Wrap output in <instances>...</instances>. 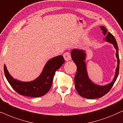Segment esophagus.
Returning <instances> with one entry per match:
<instances>
[{
    "mask_svg": "<svg viewBox=\"0 0 123 123\" xmlns=\"http://www.w3.org/2000/svg\"><path fill=\"white\" fill-rule=\"evenodd\" d=\"M63 56L65 61H69L71 59V55L69 53H65L63 54Z\"/></svg>",
    "mask_w": 123,
    "mask_h": 123,
    "instance_id": "34e87169",
    "label": "esophagus"
}]
</instances>
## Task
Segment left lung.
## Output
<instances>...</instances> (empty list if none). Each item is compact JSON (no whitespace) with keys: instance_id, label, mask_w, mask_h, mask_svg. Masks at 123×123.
<instances>
[{"instance_id":"1","label":"left lung","mask_w":123,"mask_h":123,"mask_svg":"<svg viewBox=\"0 0 123 123\" xmlns=\"http://www.w3.org/2000/svg\"><path fill=\"white\" fill-rule=\"evenodd\" d=\"M101 30L106 37L104 40L108 43H112L115 48L117 53L116 57L117 58V65L116 68L115 74L114 79L110 83L104 86H100L94 83L89 78L87 70L86 64L85 60L86 59L87 53L83 50L73 49L71 50L72 59L77 67V73L75 75L74 83L75 87L77 92L80 96L88 99H94L100 98L106 95L113 86L114 83L118 76L119 70V49L117 41L115 37L110 32H107V30L105 27L101 26Z\"/></svg>"}]
</instances>
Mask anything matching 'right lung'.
<instances>
[{
	"label": "right lung",
	"instance_id": "right-lung-1",
	"mask_svg": "<svg viewBox=\"0 0 123 123\" xmlns=\"http://www.w3.org/2000/svg\"><path fill=\"white\" fill-rule=\"evenodd\" d=\"M65 62L62 55L54 57L48 60L41 74L32 81L22 82L13 78L4 65V74L12 87L21 95L29 97H41L45 95L51 88L55 72Z\"/></svg>",
	"mask_w": 123,
	"mask_h": 123
}]
</instances>
